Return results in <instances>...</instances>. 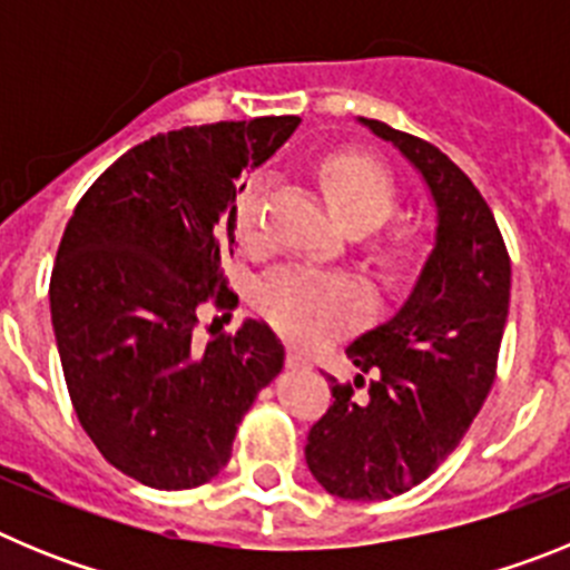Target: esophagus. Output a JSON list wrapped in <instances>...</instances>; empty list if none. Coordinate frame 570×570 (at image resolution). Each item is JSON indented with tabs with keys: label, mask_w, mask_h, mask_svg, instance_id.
Masks as SVG:
<instances>
[{
	"label": "esophagus",
	"mask_w": 570,
	"mask_h": 570,
	"mask_svg": "<svg viewBox=\"0 0 570 570\" xmlns=\"http://www.w3.org/2000/svg\"><path fill=\"white\" fill-rule=\"evenodd\" d=\"M285 362H288V367H294V371H299V367H308V356L302 354V351H288V356H285Z\"/></svg>",
	"instance_id": "obj_1"
}]
</instances>
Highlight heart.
Segmentation results:
<instances>
[{
    "label": "heart",
    "instance_id": "1",
    "mask_svg": "<svg viewBox=\"0 0 570 570\" xmlns=\"http://www.w3.org/2000/svg\"><path fill=\"white\" fill-rule=\"evenodd\" d=\"M322 194L342 223L356 230L374 228L394 214L400 199L396 176L360 150H340L320 165ZM262 185L250 183L236 199V230L254 242L262 219ZM428 254V230L420 219L402 216L387 225L371 245V259L387 285L407 279ZM262 316L302 345H320L354 328L371 314V291L356 276H325L305 268L271 274L256 294Z\"/></svg>",
    "mask_w": 570,
    "mask_h": 570
}]
</instances>
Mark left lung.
I'll return each mask as SVG.
<instances>
[{
    "mask_svg": "<svg viewBox=\"0 0 570 570\" xmlns=\"http://www.w3.org/2000/svg\"><path fill=\"white\" fill-rule=\"evenodd\" d=\"M362 122L420 168L440 210L436 248L411 299L347 345L354 365L372 376H328L334 405L305 445L325 491L374 502L428 480L480 414L500 360L511 256L493 210L460 165L420 136Z\"/></svg>",
    "mask_w": 570,
    "mask_h": 570,
    "instance_id": "obj_1",
    "label": "left lung"
}]
</instances>
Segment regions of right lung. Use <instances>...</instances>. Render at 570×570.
<instances>
[{"label": "right lung", "mask_w": 570, "mask_h": 570, "mask_svg": "<svg viewBox=\"0 0 570 570\" xmlns=\"http://www.w3.org/2000/svg\"><path fill=\"white\" fill-rule=\"evenodd\" d=\"M299 116L194 125L150 136L85 190L50 274V320L79 425L130 480L205 485L230 460L236 428L282 371L265 322L196 342L205 305H239L236 194Z\"/></svg>", "instance_id": "right-lung-1"}]
</instances>
